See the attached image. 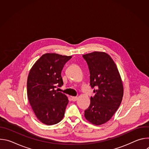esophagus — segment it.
<instances>
[{
    "instance_id": "1",
    "label": "esophagus",
    "mask_w": 149,
    "mask_h": 149,
    "mask_svg": "<svg viewBox=\"0 0 149 149\" xmlns=\"http://www.w3.org/2000/svg\"><path fill=\"white\" fill-rule=\"evenodd\" d=\"M77 99H78L77 97H71V100L72 101H75L77 100Z\"/></svg>"
}]
</instances>
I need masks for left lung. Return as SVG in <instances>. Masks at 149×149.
<instances>
[{"mask_svg":"<svg viewBox=\"0 0 149 149\" xmlns=\"http://www.w3.org/2000/svg\"><path fill=\"white\" fill-rule=\"evenodd\" d=\"M90 74V86L95 95L91 97L85 117L95 125L108 121L121 104L123 96L122 81L116 63L105 52H94L82 55Z\"/></svg>","mask_w":149,"mask_h":149,"instance_id":"left-lung-1","label":"left lung"}]
</instances>
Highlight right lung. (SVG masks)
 Here are the masks:
<instances>
[{"label": "right lung", "instance_id": "add662e5", "mask_svg": "<svg viewBox=\"0 0 149 149\" xmlns=\"http://www.w3.org/2000/svg\"><path fill=\"white\" fill-rule=\"evenodd\" d=\"M71 58L54 53L44 54L29 72L28 98L36 117L45 124H57L64 116L68 100L55 88L63 86L61 72Z\"/></svg>", "mask_w": 149, "mask_h": 149}]
</instances>
